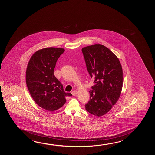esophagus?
<instances>
[{
    "mask_svg": "<svg viewBox=\"0 0 155 155\" xmlns=\"http://www.w3.org/2000/svg\"><path fill=\"white\" fill-rule=\"evenodd\" d=\"M71 94H72V95H73V96H75L76 94H78V91H76V90H74V91H73L71 92Z\"/></svg>",
    "mask_w": 155,
    "mask_h": 155,
    "instance_id": "34e87169",
    "label": "esophagus"
}]
</instances>
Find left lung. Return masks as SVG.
I'll use <instances>...</instances> for the list:
<instances>
[{
	"instance_id": "8db88e82",
	"label": "left lung",
	"mask_w": 155,
	"mask_h": 155,
	"mask_svg": "<svg viewBox=\"0 0 155 155\" xmlns=\"http://www.w3.org/2000/svg\"><path fill=\"white\" fill-rule=\"evenodd\" d=\"M86 66L95 85L90 90L86 110L96 116L111 109L121 95L123 84L122 66L117 56L106 46L95 44L83 48Z\"/></svg>"
}]
</instances>
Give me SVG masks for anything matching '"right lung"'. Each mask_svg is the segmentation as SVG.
I'll return each instance as SVG.
<instances>
[{"label":"right lung","mask_w":155,"mask_h":155,"mask_svg":"<svg viewBox=\"0 0 155 155\" xmlns=\"http://www.w3.org/2000/svg\"><path fill=\"white\" fill-rule=\"evenodd\" d=\"M62 48H48L33 54L28 64L26 82L35 102L44 109L53 111L66 102L65 96L72 94L64 91L63 85L54 75L56 61L64 52Z\"/></svg>","instance_id":"add662e5"}]
</instances>
